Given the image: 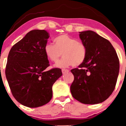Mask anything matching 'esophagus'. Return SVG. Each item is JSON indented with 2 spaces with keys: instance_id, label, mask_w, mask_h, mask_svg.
I'll return each instance as SVG.
<instances>
[{
  "instance_id": "obj_1",
  "label": "esophagus",
  "mask_w": 126,
  "mask_h": 126,
  "mask_svg": "<svg viewBox=\"0 0 126 126\" xmlns=\"http://www.w3.org/2000/svg\"><path fill=\"white\" fill-rule=\"evenodd\" d=\"M68 72H69V70L68 69H62V72H63V74H65V73H68Z\"/></svg>"
}]
</instances>
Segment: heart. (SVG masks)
Here are the masks:
<instances>
[{"label":"heart","instance_id":"heart-1","mask_svg":"<svg viewBox=\"0 0 126 126\" xmlns=\"http://www.w3.org/2000/svg\"><path fill=\"white\" fill-rule=\"evenodd\" d=\"M54 45L47 43L44 52L48 60L56 63L63 54V57L55 65L58 68H64L72 65L77 66L82 64L87 56V48L81 41L67 34H62L54 39Z\"/></svg>","mask_w":126,"mask_h":126}]
</instances>
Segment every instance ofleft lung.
<instances>
[{"instance_id":"obj_1","label":"left lung","mask_w":126,"mask_h":126,"mask_svg":"<svg viewBox=\"0 0 126 126\" xmlns=\"http://www.w3.org/2000/svg\"><path fill=\"white\" fill-rule=\"evenodd\" d=\"M87 48L85 61L70 71L74 81L72 96L86 104H96L107 99L114 90L119 72V61L110 41L91 30L79 32Z\"/></svg>"}]
</instances>
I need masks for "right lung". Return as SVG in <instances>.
<instances>
[{
	"label": "right lung",
	"mask_w": 126,
	"mask_h": 126,
	"mask_svg": "<svg viewBox=\"0 0 126 126\" xmlns=\"http://www.w3.org/2000/svg\"><path fill=\"white\" fill-rule=\"evenodd\" d=\"M49 38L45 30L30 31L8 54L7 80L15 99L27 107H38L49 103L53 84L63 75L59 68L45 70L50 65L44 52Z\"/></svg>",
	"instance_id": "right-lung-1"
}]
</instances>
